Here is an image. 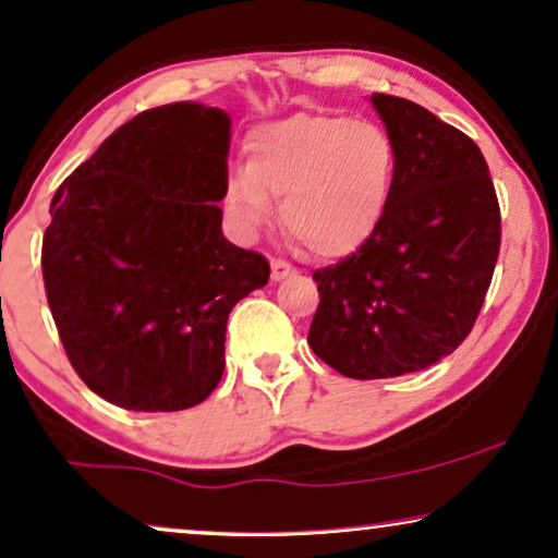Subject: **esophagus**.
Segmentation results:
<instances>
[{
  "instance_id": "esophagus-1",
  "label": "esophagus",
  "mask_w": 558,
  "mask_h": 558,
  "mask_svg": "<svg viewBox=\"0 0 558 558\" xmlns=\"http://www.w3.org/2000/svg\"><path fill=\"white\" fill-rule=\"evenodd\" d=\"M294 274V266L287 264V262H279V258H274L271 262V281H284Z\"/></svg>"
}]
</instances>
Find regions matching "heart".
<instances>
[{
    "instance_id": "obj_1",
    "label": "heart",
    "mask_w": 558,
    "mask_h": 558,
    "mask_svg": "<svg viewBox=\"0 0 558 558\" xmlns=\"http://www.w3.org/2000/svg\"><path fill=\"white\" fill-rule=\"evenodd\" d=\"M396 144L376 121L300 111L266 121L246 136V167L223 187L228 223L254 239L279 201L281 226L319 258L355 254L391 203Z\"/></svg>"
}]
</instances>
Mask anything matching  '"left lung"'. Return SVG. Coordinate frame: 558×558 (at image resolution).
<instances>
[{
	"instance_id": "obj_1",
	"label": "left lung",
	"mask_w": 558,
	"mask_h": 558,
	"mask_svg": "<svg viewBox=\"0 0 558 558\" xmlns=\"http://www.w3.org/2000/svg\"><path fill=\"white\" fill-rule=\"evenodd\" d=\"M371 104L396 144L391 203L371 241L315 271L310 348L348 378L424 371L468 338L500 251V208L483 151L424 106Z\"/></svg>"
}]
</instances>
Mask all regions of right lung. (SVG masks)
<instances>
[{
	"label": "right lung",
	"instance_id": "obj_1",
	"mask_svg": "<svg viewBox=\"0 0 558 558\" xmlns=\"http://www.w3.org/2000/svg\"><path fill=\"white\" fill-rule=\"evenodd\" d=\"M231 117L195 101L119 126L50 203L43 279L90 391L129 411H180L226 368L231 310L269 262L223 235Z\"/></svg>",
	"mask_w": 558,
	"mask_h": 558
}]
</instances>
